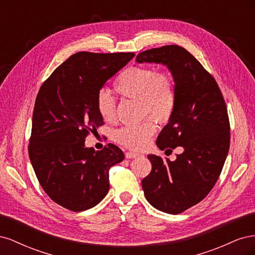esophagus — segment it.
Wrapping results in <instances>:
<instances>
[{"label":"esophagus","mask_w":255,"mask_h":255,"mask_svg":"<svg viewBox=\"0 0 255 255\" xmlns=\"http://www.w3.org/2000/svg\"><path fill=\"white\" fill-rule=\"evenodd\" d=\"M138 156H139V154L134 153V152H127L126 153V157L127 158H136Z\"/></svg>","instance_id":"1"}]
</instances>
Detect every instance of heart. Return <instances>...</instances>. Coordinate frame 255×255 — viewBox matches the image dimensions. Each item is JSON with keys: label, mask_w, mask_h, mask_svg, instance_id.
<instances>
[{"label": "heart", "mask_w": 255, "mask_h": 255, "mask_svg": "<svg viewBox=\"0 0 255 255\" xmlns=\"http://www.w3.org/2000/svg\"><path fill=\"white\" fill-rule=\"evenodd\" d=\"M114 89L123 98L139 101L141 115H149L158 122L167 121L174 111L176 97L171 76L155 69L129 67L115 81ZM97 109L105 121L115 120L116 103L107 91L98 94ZM155 132V125L144 120L139 125L115 130L114 140L128 149L139 151L148 145Z\"/></svg>", "instance_id": "heart-1"}]
</instances>
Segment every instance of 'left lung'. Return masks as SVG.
<instances>
[{
  "mask_svg": "<svg viewBox=\"0 0 255 255\" xmlns=\"http://www.w3.org/2000/svg\"><path fill=\"white\" fill-rule=\"evenodd\" d=\"M136 63L166 66L173 78L175 107L156 145L183 152L173 161L149 154L152 170L141 185L152 206L176 215L202 201L220 175L230 148L226 102L213 76L179 45L141 52Z\"/></svg>",
  "mask_w": 255,
  "mask_h": 255,
  "instance_id": "obj_1",
  "label": "left lung"
}]
</instances>
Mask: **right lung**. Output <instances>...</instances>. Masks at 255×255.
<instances>
[{
    "instance_id": "1",
    "label": "right lung",
    "mask_w": 255,
    "mask_h": 255,
    "mask_svg": "<svg viewBox=\"0 0 255 255\" xmlns=\"http://www.w3.org/2000/svg\"><path fill=\"white\" fill-rule=\"evenodd\" d=\"M134 56L75 53L38 92L28 155L43 190L67 210L82 212L101 202L110 190V168L125 158L117 145L96 151L85 146V138L104 125L97 109L100 90Z\"/></svg>"
}]
</instances>
